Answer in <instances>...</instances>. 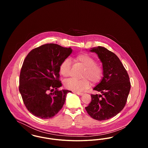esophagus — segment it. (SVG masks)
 I'll list each match as a JSON object with an SVG mask.
<instances>
[{
    "mask_svg": "<svg viewBox=\"0 0 148 148\" xmlns=\"http://www.w3.org/2000/svg\"><path fill=\"white\" fill-rule=\"evenodd\" d=\"M75 93L77 94V95H83V92H76Z\"/></svg>",
    "mask_w": 148,
    "mask_h": 148,
    "instance_id": "obj_1",
    "label": "esophagus"
}]
</instances>
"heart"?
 Listing matches in <instances>:
<instances>
[{"mask_svg":"<svg viewBox=\"0 0 148 148\" xmlns=\"http://www.w3.org/2000/svg\"><path fill=\"white\" fill-rule=\"evenodd\" d=\"M74 60L76 63L84 68L82 74L83 79L66 80L64 82L65 88L75 92H82L90 87V83L89 79L93 84L98 83L101 80L103 75V69L101 65L96 64L94 58L87 54L81 53L75 56ZM71 60L66 58L60 64L59 72L64 77H68L71 74Z\"/></svg>","mask_w":148,"mask_h":148,"instance_id":"heart-1","label":"heart"}]
</instances>
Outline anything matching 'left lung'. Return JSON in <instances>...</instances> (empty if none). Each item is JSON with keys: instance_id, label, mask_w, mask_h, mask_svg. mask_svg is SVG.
<instances>
[{"instance_id": "8db88e82", "label": "left lung", "mask_w": 148, "mask_h": 148, "mask_svg": "<svg viewBox=\"0 0 148 148\" xmlns=\"http://www.w3.org/2000/svg\"><path fill=\"white\" fill-rule=\"evenodd\" d=\"M103 65V77L94 90L100 94H91L92 101L85 109L94 119L106 120L116 115L124 108L130 90L126 69L114 53L99 46L92 48Z\"/></svg>"}]
</instances>
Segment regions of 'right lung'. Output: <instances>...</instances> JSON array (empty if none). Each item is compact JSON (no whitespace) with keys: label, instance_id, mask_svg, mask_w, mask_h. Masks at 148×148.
I'll list each match as a JSON object with an SVG mask.
<instances>
[{"label":"right lung","instance_id":"obj_1","mask_svg":"<svg viewBox=\"0 0 148 148\" xmlns=\"http://www.w3.org/2000/svg\"><path fill=\"white\" fill-rule=\"evenodd\" d=\"M71 53V48L50 43L31 50L25 58L19 90L27 109L33 115L50 119L62 108L66 94L71 92L58 90L62 85L59 66Z\"/></svg>","mask_w":148,"mask_h":148}]
</instances>
